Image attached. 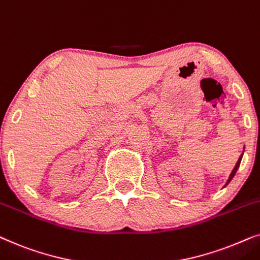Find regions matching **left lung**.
Here are the masks:
<instances>
[{"label": "left lung", "instance_id": "left-lung-1", "mask_svg": "<svg viewBox=\"0 0 260 260\" xmlns=\"http://www.w3.org/2000/svg\"><path fill=\"white\" fill-rule=\"evenodd\" d=\"M241 158H243V154H241V155H240V158H239V160H238V162H237V165H235V168L233 169V171H232V174H231V176H230V178H228V181H227V183H226V185L228 184V183H230V182L232 181V178L234 177V175L237 174V171H238V169H239V165H240Z\"/></svg>", "mask_w": 260, "mask_h": 260}]
</instances>
